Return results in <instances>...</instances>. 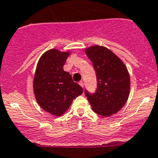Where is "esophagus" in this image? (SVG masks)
<instances>
[{"label": "esophagus", "mask_w": 158, "mask_h": 158, "mask_svg": "<svg viewBox=\"0 0 158 158\" xmlns=\"http://www.w3.org/2000/svg\"><path fill=\"white\" fill-rule=\"evenodd\" d=\"M79 85H80L83 88V87H84V82L83 81H80V82H79Z\"/></svg>", "instance_id": "1"}]
</instances>
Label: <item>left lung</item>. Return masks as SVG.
<instances>
[{
    "mask_svg": "<svg viewBox=\"0 0 158 158\" xmlns=\"http://www.w3.org/2000/svg\"><path fill=\"white\" fill-rule=\"evenodd\" d=\"M96 73L97 90L85 91L94 112L110 117L121 110L130 93V76L123 61L107 48L93 45L85 49Z\"/></svg>",
    "mask_w": 158,
    "mask_h": 158,
    "instance_id": "8db88e82",
    "label": "left lung"
}]
</instances>
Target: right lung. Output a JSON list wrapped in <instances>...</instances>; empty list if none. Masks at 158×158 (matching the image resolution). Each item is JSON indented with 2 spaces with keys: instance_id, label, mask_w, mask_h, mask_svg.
Listing matches in <instances>:
<instances>
[{
  "instance_id": "obj_1",
  "label": "right lung",
  "mask_w": 158,
  "mask_h": 158,
  "mask_svg": "<svg viewBox=\"0 0 158 158\" xmlns=\"http://www.w3.org/2000/svg\"><path fill=\"white\" fill-rule=\"evenodd\" d=\"M70 52L52 48L39 59L33 88L37 103L44 111L59 117L70 106L73 99L83 93V89L73 82L63 66Z\"/></svg>"
}]
</instances>
